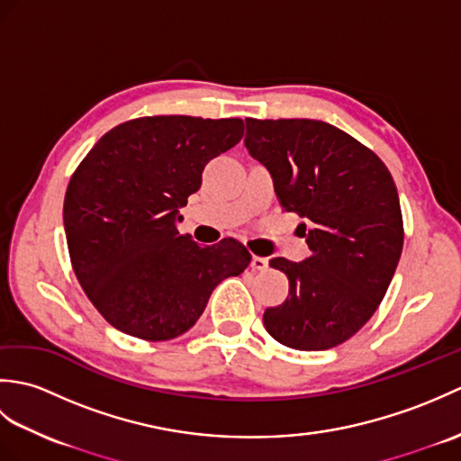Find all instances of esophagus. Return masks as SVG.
Listing matches in <instances>:
<instances>
[{"mask_svg": "<svg viewBox=\"0 0 461 461\" xmlns=\"http://www.w3.org/2000/svg\"><path fill=\"white\" fill-rule=\"evenodd\" d=\"M269 267V259L267 258H259V256H253L251 258V269L253 271H266Z\"/></svg>", "mask_w": 461, "mask_h": 461, "instance_id": "esophagus-1", "label": "esophagus"}]
</instances>
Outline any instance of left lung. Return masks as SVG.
<instances>
[{"label":"left lung","instance_id":"obj_1","mask_svg":"<svg viewBox=\"0 0 461 461\" xmlns=\"http://www.w3.org/2000/svg\"><path fill=\"white\" fill-rule=\"evenodd\" d=\"M246 124V149L273 176L281 208L303 218L311 249L301 263L269 261L289 295L263 325L289 348H332L366 325L394 277L404 243L396 184L375 152L329 122Z\"/></svg>","mask_w":461,"mask_h":461}]
</instances>
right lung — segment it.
<instances>
[{
  "mask_svg": "<svg viewBox=\"0 0 461 461\" xmlns=\"http://www.w3.org/2000/svg\"><path fill=\"white\" fill-rule=\"evenodd\" d=\"M241 136V119L144 116L106 132L71 176L63 203L68 256L114 329L144 340L180 337L212 291L249 266L240 241L202 248L176 228L205 164Z\"/></svg>",
  "mask_w": 461,
  "mask_h": 461,
  "instance_id": "1",
  "label": "right lung"
}]
</instances>
